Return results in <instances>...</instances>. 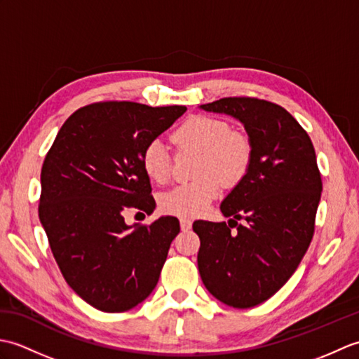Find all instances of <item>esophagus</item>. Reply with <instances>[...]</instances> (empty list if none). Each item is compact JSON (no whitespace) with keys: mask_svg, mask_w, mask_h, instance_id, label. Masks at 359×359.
<instances>
[{"mask_svg":"<svg viewBox=\"0 0 359 359\" xmlns=\"http://www.w3.org/2000/svg\"><path fill=\"white\" fill-rule=\"evenodd\" d=\"M191 225H193V220H191V219H187V217H182V219H180V228H182V231L191 230Z\"/></svg>","mask_w":359,"mask_h":359,"instance_id":"34e87169","label":"esophagus"}]
</instances>
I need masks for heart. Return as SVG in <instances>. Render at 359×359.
Wrapping results in <instances>:
<instances>
[{
    "label": "heart",
    "mask_w": 359,
    "mask_h": 359,
    "mask_svg": "<svg viewBox=\"0 0 359 359\" xmlns=\"http://www.w3.org/2000/svg\"><path fill=\"white\" fill-rule=\"evenodd\" d=\"M172 142L180 149L201 152L197 175L201 179L179 185L160 197L165 212L196 217L210 207L224 185H236L243 179L253 160V144L242 133L231 131L225 120L196 116L185 120L172 134ZM142 168L156 184L171 177V156L162 140H152L142 152Z\"/></svg>",
    "instance_id": "b5f03b06"
}]
</instances>
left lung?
I'll use <instances>...</instances> for the list:
<instances>
[{"label":"left lung","mask_w":359,"mask_h":359,"mask_svg":"<svg viewBox=\"0 0 359 359\" xmlns=\"http://www.w3.org/2000/svg\"><path fill=\"white\" fill-rule=\"evenodd\" d=\"M201 109L239 120L253 144L247 174L220 205L231 217L228 224H193L203 285L226 306L250 309L276 293L306 255L321 201V172L309 134L282 106L228 97Z\"/></svg>","instance_id":"8db88e82"}]
</instances>
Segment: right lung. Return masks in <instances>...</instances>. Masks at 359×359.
Segmentation results:
<instances>
[{
	"label": "right lung",
	"mask_w": 359,
	"mask_h": 359,
	"mask_svg": "<svg viewBox=\"0 0 359 359\" xmlns=\"http://www.w3.org/2000/svg\"><path fill=\"white\" fill-rule=\"evenodd\" d=\"M185 111L134 102L83 106L46 154L38 216L63 278L97 310L121 313L157 285L179 219L126 225L125 211H154L142 152Z\"/></svg>",
	"instance_id": "add662e5"
}]
</instances>
